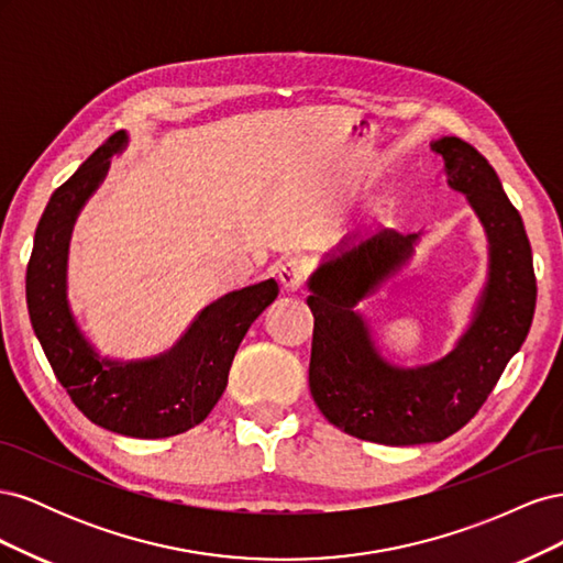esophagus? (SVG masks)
<instances>
[{"label": "esophagus", "mask_w": 563, "mask_h": 563, "mask_svg": "<svg viewBox=\"0 0 563 563\" xmlns=\"http://www.w3.org/2000/svg\"><path fill=\"white\" fill-rule=\"evenodd\" d=\"M308 275H310V263L305 258H298V255L279 265V282L286 291H300Z\"/></svg>", "instance_id": "esophagus-1"}]
</instances>
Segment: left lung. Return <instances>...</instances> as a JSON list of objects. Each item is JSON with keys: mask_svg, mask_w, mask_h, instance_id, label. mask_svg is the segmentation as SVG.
Wrapping results in <instances>:
<instances>
[{"mask_svg": "<svg viewBox=\"0 0 563 563\" xmlns=\"http://www.w3.org/2000/svg\"><path fill=\"white\" fill-rule=\"evenodd\" d=\"M446 183L463 192L488 236V279L467 331L439 362L404 368L378 352L364 298L408 263L420 234L378 232L340 244L308 279L314 314L310 391L331 424L385 446L432 444L476 416L519 352L536 312L531 244L493 166L470 143H432Z\"/></svg>", "mask_w": 563, "mask_h": 563, "instance_id": "1", "label": "left lung"}]
</instances>
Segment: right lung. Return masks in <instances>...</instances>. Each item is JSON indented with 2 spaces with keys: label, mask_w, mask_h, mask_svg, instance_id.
<instances>
[{
  "label": "right lung",
  "mask_w": 563,
  "mask_h": 563,
  "mask_svg": "<svg viewBox=\"0 0 563 563\" xmlns=\"http://www.w3.org/2000/svg\"><path fill=\"white\" fill-rule=\"evenodd\" d=\"M129 135L117 131L51 195L27 263L25 296L35 335L58 383L79 411L110 432L135 439L183 434L211 413L251 323L279 296L275 279L207 305L178 343L150 360H112L81 331L67 300V249L75 220L103 183L110 157Z\"/></svg>",
  "instance_id": "right-lung-1"
}]
</instances>
